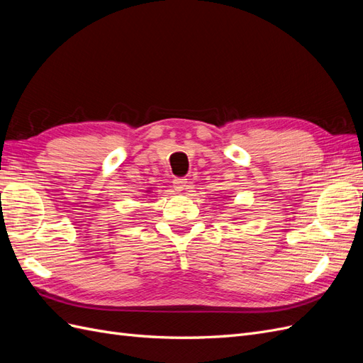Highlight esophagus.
<instances>
[{"mask_svg": "<svg viewBox=\"0 0 363 363\" xmlns=\"http://www.w3.org/2000/svg\"><path fill=\"white\" fill-rule=\"evenodd\" d=\"M174 189L179 191V192L188 191V189H191V183L186 179H175L174 180Z\"/></svg>", "mask_w": 363, "mask_h": 363, "instance_id": "esophagus-1", "label": "esophagus"}]
</instances>
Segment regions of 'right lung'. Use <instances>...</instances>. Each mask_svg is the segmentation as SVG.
<instances>
[{
  "instance_id": "obj_1",
  "label": "right lung",
  "mask_w": 363,
  "mask_h": 363,
  "mask_svg": "<svg viewBox=\"0 0 363 363\" xmlns=\"http://www.w3.org/2000/svg\"><path fill=\"white\" fill-rule=\"evenodd\" d=\"M145 192H147V194H150V192H151V191H150V189H148V191H145Z\"/></svg>"
}]
</instances>
